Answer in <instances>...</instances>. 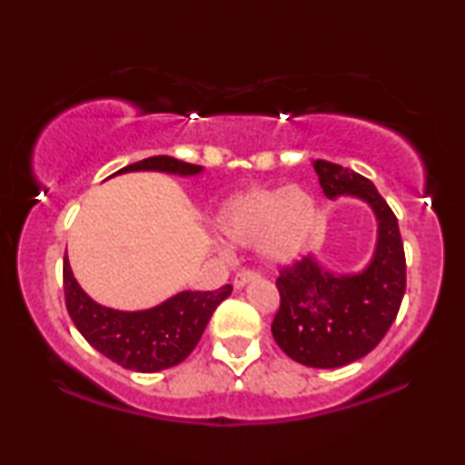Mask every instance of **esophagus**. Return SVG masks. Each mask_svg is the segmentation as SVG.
I'll use <instances>...</instances> for the list:
<instances>
[{
	"label": "esophagus",
	"mask_w": 465,
	"mask_h": 465,
	"mask_svg": "<svg viewBox=\"0 0 465 465\" xmlns=\"http://www.w3.org/2000/svg\"><path fill=\"white\" fill-rule=\"evenodd\" d=\"M253 279H258V272H253V271H241V272H237V275H234V282H232L234 290H243L247 283L253 282Z\"/></svg>",
	"instance_id": "34e87169"
}]
</instances>
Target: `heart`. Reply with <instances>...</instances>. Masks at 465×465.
I'll use <instances>...</instances> for the list:
<instances>
[{
    "mask_svg": "<svg viewBox=\"0 0 465 465\" xmlns=\"http://www.w3.org/2000/svg\"><path fill=\"white\" fill-rule=\"evenodd\" d=\"M317 213L315 196L302 186L250 188L222 203L213 231L228 245H256L264 262L285 266L307 250Z\"/></svg>",
    "mask_w": 465,
    "mask_h": 465,
    "instance_id": "obj_1",
    "label": "heart"
}]
</instances>
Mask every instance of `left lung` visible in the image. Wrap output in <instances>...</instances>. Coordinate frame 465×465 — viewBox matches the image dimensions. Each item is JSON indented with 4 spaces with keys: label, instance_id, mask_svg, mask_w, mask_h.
<instances>
[{
    "label": "left lung",
    "instance_id": "8db88e82",
    "mask_svg": "<svg viewBox=\"0 0 465 465\" xmlns=\"http://www.w3.org/2000/svg\"><path fill=\"white\" fill-rule=\"evenodd\" d=\"M311 164L328 199L347 196L371 207L377 241L360 271L336 272L317 256L283 269L271 332L298 364L341 368L371 353L396 320L406 290L404 247L396 215L371 180L328 161Z\"/></svg>",
    "mask_w": 465,
    "mask_h": 465
}]
</instances>
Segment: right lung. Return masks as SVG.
<instances>
[{"label":"right lung","mask_w":465,"mask_h":465,"mask_svg":"<svg viewBox=\"0 0 465 465\" xmlns=\"http://www.w3.org/2000/svg\"><path fill=\"white\" fill-rule=\"evenodd\" d=\"M133 171H156L177 177H196L203 167L171 156H152L145 161L116 171L114 175ZM112 175V177H114ZM63 290L69 317L78 332L123 368L135 372H158L177 366L193 353L196 342L205 332L213 311L231 296L232 285L218 292L182 290L167 301L142 311H120L104 307L82 290L74 277L69 258H63Z\"/></svg>","instance_id":"right-lung-1"}]
</instances>
